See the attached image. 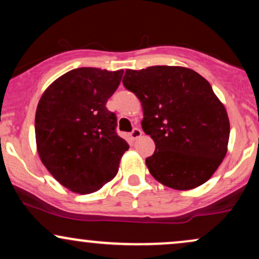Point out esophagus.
Returning a JSON list of instances; mask_svg holds the SVG:
<instances>
[{"mask_svg":"<svg viewBox=\"0 0 259 259\" xmlns=\"http://www.w3.org/2000/svg\"><path fill=\"white\" fill-rule=\"evenodd\" d=\"M141 134H142V132L139 129V127H134L133 132L130 133V136H132L133 140H136L138 138H140V136H141Z\"/></svg>","mask_w":259,"mask_h":259,"instance_id":"obj_1","label":"esophagus"}]
</instances>
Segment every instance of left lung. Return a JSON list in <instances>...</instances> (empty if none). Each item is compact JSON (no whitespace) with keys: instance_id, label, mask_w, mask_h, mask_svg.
Returning <instances> with one entry per match:
<instances>
[{"instance_id":"8db88e82","label":"left lung","mask_w":259,"mask_h":259,"mask_svg":"<svg viewBox=\"0 0 259 259\" xmlns=\"http://www.w3.org/2000/svg\"><path fill=\"white\" fill-rule=\"evenodd\" d=\"M123 85L144 108L142 129L156 150L146 158L152 177L190 190L212 177L227 154L230 124L212 86L195 70L154 65L126 69Z\"/></svg>"}]
</instances>
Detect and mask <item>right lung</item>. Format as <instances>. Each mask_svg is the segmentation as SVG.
Here are the masks:
<instances>
[{
    "label": "right lung",
    "mask_w": 259,
    "mask_h": 259,
    "mask_svg": "<svg viewBox=\"0 0 259 259\" xmlns=\"http://www.w3.org/2000/svg\"><path fill=\"white\" fill-rule=\"evenodd\" d=\"M123 73L76 68L53 81L38 101V156L52 177L74 192L91 194L111 181L129 148L115 132L117 115L106 107Z\"/></svg>",
    "instance_id": "add662e5"
}]
</instances>
